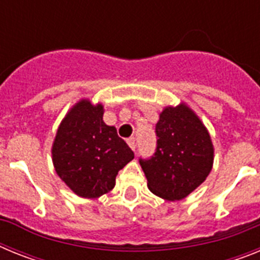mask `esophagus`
<instances>
[{
	"instance_id": "1",
	"label": "esophagus",
	"mask_w": 260,
	"mask_h": 260,
	"mask_svg": "<svg viewBox=\"0 0 260 260\" xmlns=\"http://www.w3.org/2000/svg\"><path fill=\"white\" fill-rule=\"evenodd\" d=\"M127 144H128V147H130V148H132L133 151H135V148H137V143H135V138H128L127 141Z\"/></svg>"
}]
</instances>
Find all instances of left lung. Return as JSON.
Returning a JSON list of instances; mask_svg holds the SVG:
<instances>
[{
  "instance_id": "1",
  "label": "left lung",
  "mask_w": 260,
  "mask_h": 260,
  "mask_svg": "<svg viewBox=\"0 0 260 260\" xmlns=\"http://www.w3.org/2000/svg\"><path fill=\"white\" fill-rule=\"evenodd\" d=\"M157 147L150 160H139L147 186L165 201H181L206 181L213 165L207 127L185 103L165 107L156 123Z\"/></svg>"
}]
</instances>
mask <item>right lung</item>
Returning <instances> with one entry per match:
<instances>
[{"mask_svg": "<svg viewBox=\"0 0 260 260\" xmlns=\"http://www.w3.org/2000/svg\"><path fill=\"white\" fill-rule=\"evenodd\" d=\"M104 105L82 99L70 108L52 144L56 173L80 198L95 199L116 185V176L134 152L103 121Z\"/></svg>", "mask_w": 260, "mask_h": 260, "instance_id": "right-lung-1", "label": "right lung"}]
</instances>
